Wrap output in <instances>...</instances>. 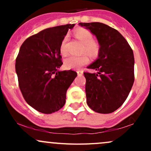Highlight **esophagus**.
<instances>
[{
	"instance_id": "obj_1",
	"label": "esophagus",
	"mask_w": 151,
	"mask_h": 151,
	"mask_svg": "<svg viewBox=\"0 0 151 151\" xmlns=\"http://www.w3.org/2000/svg\"><path fill=\"white\" fill-rule=\"evenodd\" d=\"M78 75H82L83 74V71L82 70H77V71Z\"/></svg>"
}]
</instances>
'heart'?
I'll use <instances>...</instances> for the list:
<instances>
[{"label":"heart","instance_id":"1","mask_svg":"<svg viewBox=\"0 0 151 151\" xmlns=\"http://www.w3.org/2000/svg\"><path fill=\"white\" fill-rule=\"evenodd\" d=\"M74 35L78 40L83 44L81 53L86 52L91 55L98 54L99 45L97 42L93 40V35L89 30L86 29H79L75 31ZM67 40L68 35H65L60 44V51L62 55H65L67 53ZM89 59L85 55L79 57L69 56L64 60V67L66 69H79L83 65L89 63Z\"/></svg>","mask_w":151,"mask_h":151}]
</instances>
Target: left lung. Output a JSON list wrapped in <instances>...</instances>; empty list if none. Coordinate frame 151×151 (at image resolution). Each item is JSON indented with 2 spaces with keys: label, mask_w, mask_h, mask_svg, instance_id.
Here are the masks:
<instances>
[{
  "label": "left lung",
  "mask_w": 151,
  "mask_h": 151,
  "mask_svg": "<svg viewBox=\"0 0 151 151\" xmlns=\"http://www.w3.org/2000/svg\"><path fill=\"white\" fill-rule=\"evenodd\" d=\"M96 35L100 45L99 58L84 72L86 103L94 111L110 114L124 104L134 82L133 50L119 31L101 22H80Z\"/></svg>",
  "instance_id": "left-lung-1"
}]
</instances>
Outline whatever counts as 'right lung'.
I'll return each instance as SVG.
<instances>
[{
  "label": "right lung",
  "instance_id": "obj_1",
  "mask_svg": "<svg viewBox=\"0 0 151 151\" xmlns=\"http://www.w3.org/2000/svg\"><path fill=\"white\" fill-rule=\"evenodd\" d=\"M74 24L50 27L24 41L15 60L18 84L25 101L43 114L63 107L66 93L77 72L59 71L63 62L60 47Z\"/></svg>",
  "mask_w": 151,
  "mask_h": 151
}]
</instances>
